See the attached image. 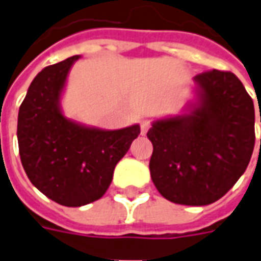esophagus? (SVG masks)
<instances>
[{
	"label": "esophagus",
	"instance_id": "1",
	"mask_svg": "<svg viewBox=\"0 0 261 261\" xmlns=\"http://www.w3.org/2000/svg\"><path fill=\"white\" fill-rule=\"evenodd\" d=\"M149 125L151 124H149L148 120H143V121H141V134H143V136H145V133L148 131Z\"/></svg>",
	"mask_w": 261,
	"mask_h": 261
}]
</instances>
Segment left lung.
Wrapping results in <instances>:
<instances>
[{"mask_svg":"<svg viewBox=\"0 0 261 261\" xmlns=\"http://www.w3.org/2000/svg\"><path fill=\"white\" fill-rule=\"evenodd\" d=\"M194 82L195 97L181 114L156 118L147 133L154 147L149 172L165 199L203 206L220 199L247 168L254 105L232 72L213 69Z\"/></svg>","mask_w":261,"mask_h":261,"instance_id":"obj_1","label":"left lung"}]
</instances>
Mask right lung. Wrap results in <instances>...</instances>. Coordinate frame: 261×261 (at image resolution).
Here are the masks:
<instances>
[{
    "label": "right lung",
    "mask_w": 261,
    "mask_h": 261,
    "mask_svg": "<svg viewBox=\"0 0 261 261\" xmlns=\"http://www.w3.org/2000/svg\"><path fill=\"white\" fill-rule=\"evenodd\" d=\"M80 55L36 74L18 113V147L29 181L49 199L76 207L100 199L140 125L103 130L67 118L62 94Z\"/></svg>",
    "instance_id": "obj_1"
}]
</instances>
